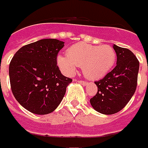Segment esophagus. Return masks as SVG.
I'll list each match as a JSON object with an SVG mask.
<instances>
[{
	"label": "esophagus",
	"mask_w": 148,
	"mask_h": 148,
	"mask_svg": "<svg viewBox=\"0 0 148 148\" xmlns=\"http://www.w3.org/2000/svg\"><path fill=\"white\" fill-rule=\"evenodd\" d=\"M78 82H80L81 84H82L83 86H86V85H87V82H86V81H78Z\"/></svg>",
	"instance_id": "34e87169"
}]
</instances>
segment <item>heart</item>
<instances>
[{
    "instance_id": "b5f03b06",
    "label": "heart",
    "mask_w": 148,
    "mask_h": 148,
    "mask_svg": "<svg viewBox=\"0 0 148 148\" xmlns=\"http://www.w3.org/2000/svg\"><path fill=\"white\" fill-rule=\"evenodd\" d=\"M115 50L109 45H91L86 43L74 45L66 51V56L58 55L57 63L64 74L73 75L77 66H82L84 75L91 80L103 78L116 61Z\"/></svg>"
}]
</instances>
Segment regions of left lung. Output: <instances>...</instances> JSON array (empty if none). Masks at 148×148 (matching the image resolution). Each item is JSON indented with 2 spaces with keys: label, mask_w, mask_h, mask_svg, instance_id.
Wrapping results in <instances>:
<instances>
[{
  "label": "left lung",
  "mask_w": 148,
  "mask_h": 148,
  "mask_svg": "<svg viewBox=\"0 0 148 148\" xmlns=\"http://www.w3.org/2000/svg\"><path fill=\"white\" fill-rule=\"evenodd\" d=\"M116 66L102 79L95 82L97 93L91 99L95 111L114 114L128 103L137 87L139 61L130 50L113 45Z\"/></svg>",
  "instance_id": "left-lung-1"
}]
</instances>
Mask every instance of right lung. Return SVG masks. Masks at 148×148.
Masks as SVG:
<instances>
[{"label": "right lung", "instance_id": "obj_1", "mask_svg": "<svg viewBox=\"0 0 148 148\" xmlns=\"http://www.w3.org/2000/svg\"><path fill=\"white\" fill-rule=\"evenodd\" d=\"M63 47V41L44 39L22 47L11 60L9 74L12 92L32 113L53 112L72 82L57 66V54Z\"/></svg>", "mask_w": 148, "mask_h": 148}]
</instances>
